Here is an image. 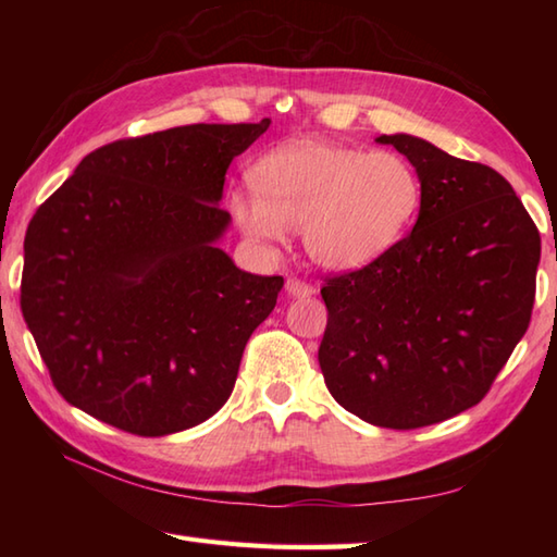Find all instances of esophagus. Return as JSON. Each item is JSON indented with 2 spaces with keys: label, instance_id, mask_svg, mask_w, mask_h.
I'll list each match as a JSON object with an SVG mask.
<instances>
[{
  "label": "esophagus",
  "instance_id": "obj_1",
  "mask_svg": "<svg viewBox=\"0 0 557 557\" xmlns=\"http://www.w3.org/2000/svg\"><path fill=\"white\" fill-rule=\"evenodd\" d=\"M285 292H287V297H292V299H304V297H311L313 287L306 285V282H301L297 277H289L287 285H285Z\"/></svg>",
  "mask_w": 557,
  "mask_h": 557
}]
</instances>
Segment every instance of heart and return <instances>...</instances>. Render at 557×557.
Listing matches in <instances>:
<instances>
[{"instance_id": "heart-1", "label": "heart", "mask_w": 557, "mask_h": 557, "mask_svg": "<svg viewBox=\"0 0 557 557\" xmlns=\"http://www.w3.org/2000/svg\"><path fill=\"white\" fill-rule=\"evenodd\" d=\"M256 188H232L227 210L248 239L277 244L301 230L318 268L351 272L377 263L417 220L423 186L407 158L301 138L260 158Z\"/></svg>"}]
</instances>
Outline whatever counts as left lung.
Instances as JSON below:
<instances>
[{
	"mask_svg": "<svg viewBox=\"0 0 557 557\" xmlns=\"http://www.w3.org/2000/svg\"><path fill=\"white\" fill-rule=\"evenodd\" d=\"M417 170V224L377 263L327 280L318 349L354 417L421 429L479 405L524 337L541 236L510 182L409 134L377 136Z\"/></svg>",
	"mask_w": 557,
	"mask_h": 557,
	"instance_id": "left-lung-1",
	"label": "left lung"
}]
</instances>
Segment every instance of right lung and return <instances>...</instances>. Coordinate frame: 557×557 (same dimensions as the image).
Instances as JSON below:
<instances>
[{"label": "right lung", "mask_w": 557, "mask_h": 557, "mask_svg": "<svg viewBox=\"0 0 557 557\" xmlns=\"http://www.w3.org/2000/svg\"><path fill=\"white\" fill-rule=\"evenodd\" d=\"M191 124L92 150L35 212L21 309L54 387L76 409L160 437L230 399L280 275L234 265L220 239L224 174L265 134Z\"/></svg>", "instance_id": "1"}]
</instances>
